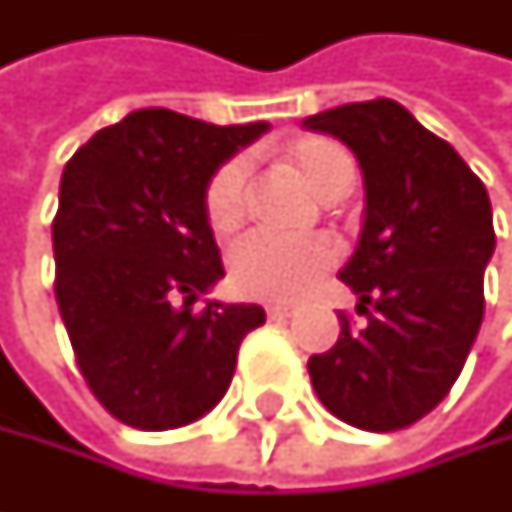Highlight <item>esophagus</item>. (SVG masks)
Masks as SVG:
<instances>
[{"instance_id": "obj_1", "label": "esophagus", "mask_w": 512, "mask_h": 512, "mask_svg": "<svg viewBox=\"0 0 512 512\" xmlns=\"http://www.w3.org/2000/svg\"><path fill=\"white\" fill-rule=\"evenodd\" d=\"M265 310H268V319H289V316H295V304H289V301H271V304H265Z\"/></svg>"}]
</instances>
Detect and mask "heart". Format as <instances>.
<instances>
[{
    "mask_svg": "<svg viewBox=\"0 0 512 512\" xmlns=\"http://www.w3.org/2000/svg\"><path fill=\"white\" fill-rule=\"evenodd\" d=\"M286 159L319 196L350 189L356 165L350 153L319 135H304L286 147ZM247 156L226 159L205 183V220L214 235H232L247 217ZM338 259L329 238H289L274 232H250L229 253V280L241 295L265 301H289L304 295Z\"/></svg>",
    "mask_w": 512,
    "mask_h": 512,
    "instance_id": "obj_1",
    "label": "heart"
}]
</instances>
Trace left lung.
Segmentation results:
<instances>
[{
  "label": "left lung",
  "mask_w": 512,
  "mask_h": 512,
  "mask_svg": "<svg viewBox=\"0 0 512 512\" xmlns=\"http://www.w3.org/2000/svg\"><path fill=\"white\" fill-rule=\"evenodd\" d=\"M304 126L344 141L365 177L359 247L338 274L365 326L338 316V344L307 362L310 383L347 425L398 431L446 398L477 341L495 253L489 193L392 99L341 105Z\"/></svg>",
  "instance_id": "8db88e82"
}]
</instances>
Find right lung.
Instances as JSON below:
<instances>
[{
    "instance_id": "obj_1",
    "label": "right lung",
    "mask_w": 512,
    "mask_h": 512,
    "mask_svg": "<svg viewBox=\"0 0 512 512\" xmlns=\"http://www.w3.org/2000/svg\"><path fill=\"white\" fill-rule=\"evenodd\" d=\"M268 123L214 126L168 108L96 132L62 171L56 304L102 407L141 431L196 422L226 395L259 304L193 310L223 277L205 183Z\"/></svg>"
}]
</instances>
